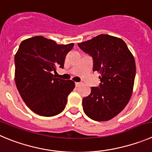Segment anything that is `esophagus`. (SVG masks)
<instances>
[{
	"label": "esophagus",
	"mask_w": 152,
	"mask_h": 152,
	"mask_svg": "<svg viewBox=\"0 0 152 152\" xmlns=\"http://www.w3.org/2000/svg\"><path fill=\"white\" fill-rule=\"evenodd\" d=\"M81 85L80 83H75V86H76V87H78V86H79Z\"/></svg>",
	"instance_id": "34e87169"
}]
</instances>
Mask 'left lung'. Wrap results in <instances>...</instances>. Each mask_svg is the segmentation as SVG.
<instances>
[{
	"label": "left lung",
	"instance_id": "left-lung-1",
	"mask_svg": "<svg viewBox=\"0 0 152 152\" xmlns=\"http://www.w3.org/2000/svg\"><path fill=\"white\" fill-rule=\"evenodd\" d=\"M78 45L93 58V71L100 73L101 82L83 99V110L94 121H109L124 110L131 97L136 75L134 55L123 39L107 34Z\"/></svg>",
	"mask_w": 152,
	"mask_h": 152
}]
</instances>
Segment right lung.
Listing matches in <instances>:
<instances>
[{"label": "right lung", "instance_id": "1", "mask_svg": "<svg viewBox=\"0 0 152 152\" xmlns=\"http://www.w3.org/2000/svg\"><path fill=\"white\" fill-rule=\"evenodd\" d=\"M73 46L57 44L42 36L21 42L15 55V82L22 100L34 113L50 117L64 110L75 83L55 78L52 73L64 67L65 57Z\"/></svg>", "mask_w": 152, "mask_h": 152}]
</instances>
